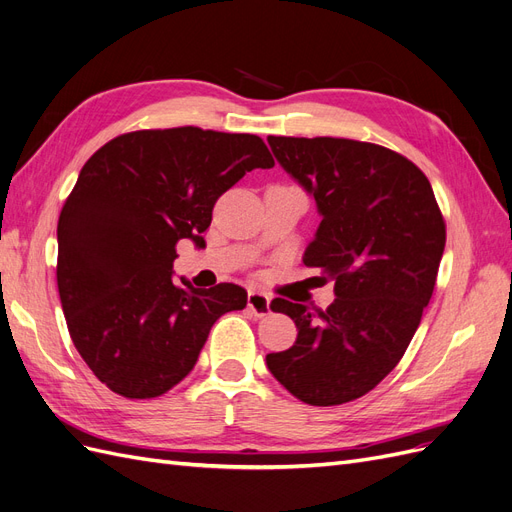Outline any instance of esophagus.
Listing matches in <instances>:
<instances>
[{
  "label": "esophagus",
  "mask_w": 512,
  "mask_h": 512,
  "mask_svg": "<svg viewBox=\"0 0 512 512\" xmlns=\"http://www.w3.org/2000/svg\"><path fill=\"white\" fill-rule=\"evenodd\" d=\"M246 306L253 312L255 317H266L270 315V298L266 293L249 291V298H246Z\"/></svg>",
  "instance_id": "34e87169"
}]
</instances>
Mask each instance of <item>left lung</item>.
<instances>
[{
  "label": "left lung",
  "mask_w": 512,
  "mask_h": 512,
  "mask_svg": "<svg viewBox=\"0 0 512 512\" xmlns=\"http://www.w3.org/2000/svg\"><path fill=\"white\" fill-rule=\"evenodd\" d=\"M272 153L315 195L317 238L304 263L334 283L325 310L276 298L298 338L266 355L276 381L310 406L372 391L398 366L434 293L447 225L427 176L381 144L270 136Z\"/></svg>",
  "instance_id": "8db88e82"
}]
</instances>
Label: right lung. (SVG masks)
Returning a JSON list of instances; mask_svg holds the SVG:
<instances>
[{
  "instance_id": "add662e5",
  "label": "right lung",
  "mask_w": 512,
  "mask_h": 512,
  "mask_svg": "<svg viewBox=\"0 0 512 512\" xmlns=\"http://www.w3.org/2000/svg\"><path fill=\"white\" fill-rule=\"evenodd\" d=\"M272 166L259 136L193 125L129 131L82 166L59 214L57 287L76 351L110 391L129 400L170 391L214 321L246 306L232 283H174L176 244L202 249L219 197Z\"/></svg>"
}]
</instances>
